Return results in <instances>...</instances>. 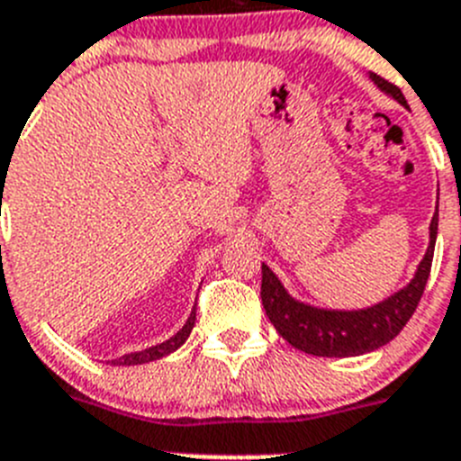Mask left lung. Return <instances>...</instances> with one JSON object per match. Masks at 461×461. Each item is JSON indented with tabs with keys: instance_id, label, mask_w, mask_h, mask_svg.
Segmentation results:
<instances>
[{
	"instance_id": "1",
	"label": "left lung",
	"mask_w": 461,
	"mask_h": 461,
	"mask_svg": "<svg viewBox=\"0 0 461 461\" xmlns=\"http://www.w3.org/2000/svg\"><path fill=\"white\" fill-rule=\"evenodd\" d=\"M376 87L390 94L394 101L406 105L404 94L397 85L388 83L385 78L369 73ZM438 230V212H434L429 223V247L425 251V258L415 270L409 286L390 295L388 300L374 304L367 309H356V312H337V309H319L312 304L297 303L295 297L288 295V291L281 286L275 272L263 263V281H260V297L266 307L267 319L276 328L284 339L297 351H304L309 356L321 357H351L362 353L376 351L402 332L409 319L413 316L415 307L420 303L422 291L427 286L431 270V258H434V244H437Z\"/></svg>"
}]
</instances>
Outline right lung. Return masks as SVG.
Segmentation results:
<instances>
[{
    "label": "right lung",
    "mask_w": 461,
    "mask_h": 461,
    "mask_svg": "<svg viewBox=\"0 0 461 461\" xmlns=\"http://www.w3.org/2000/svg\"><path fill=\"white\" fill-rule=\"evenodd\" d=\"M194 323H195V307H194V312H191L189 319H186V323L182 325L180 332L170 337L168 341H164V344H157V346H149V348H145V351L129 353V356H122L120 360H113V362H115V365H142V362H152V360H158V357L168 356V353L177 351V348H180V346L189 339L191 330H194Z\"/></svg>",
    "instance_id": "add662e5"
}]
</instances>
